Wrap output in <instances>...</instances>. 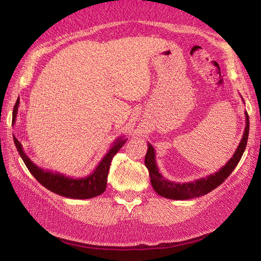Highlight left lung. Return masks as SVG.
<instances>
[{
  "instance_id": "obj_1",
  "label": "left lung",
  "mask_w": 261,
  "mask_h": 261,
  "mask_svg": "<svg viewBox=\"0 0 261 261\" xmlns=\"http://www.w3.org/2000/svg\"><path fill=\"white\" fill-rule=\"evenodd\" d=\"M242 98V97H241ZM243 101V98H242ZM245 103V101H243ZM246 115V126L245 132H243L242 139L238 146L237 150L234 151L233 156L226 163L222 168L216 173L211 174L206 177H202V178L196 179L190 182H175L166 179L165 177L159 173V169L157 167L156 163V151H154L153 147L148 143V151L145 157V164L146 167L149 170V176H150L151 185L153 187L154 192L158 195L169 198V199H178V201H184V199H191L198 196L205 195L210 192H212L214 188L220 186L222 182L228 178L230 174L233 171L239 164L240 159L242 157L243 152L247 146L248 136H249V115L247 111L245 112Z\"/></svg>"
}]
</instances>
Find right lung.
<instances>
[{
  "label": "right lung",
  "mask_w": 261,
  "mask_h": 261,
  "mask_svg": "<svg viewBox=\"0 0 261 261\" xmlns=\"http://www.w3.org/2000/svg\"><path fill=\"white\" fill-rule=\"evenodd\" d=\"M20 99H16V103L13 108V116L12 121L13 123L16 120V114H18V108H19ZM15 147L18 149L19 154L23 160L27 168L29 169L32 176L40 182L42 186H45L47 190L54 192L62 195L64 197L68 198H75V199H87L93 198L95 196L101 195V194L107 188V181H108V175L110 170V165L112 162L115 153L118 152L122 146L126 142L127 138L119 137L116 139L112 147L107 154L102 158L101 162L97 165V167L94 169L93 173L90 175L80 177V178H74V177L66 176L64 174L57 173V171H50L46 170L41 167H39L36 164H33L30 158L27 156L22 148L21 142L13 137Z\"/></svg>",
  "instance_id": "obj_1"
}]
</instances>
